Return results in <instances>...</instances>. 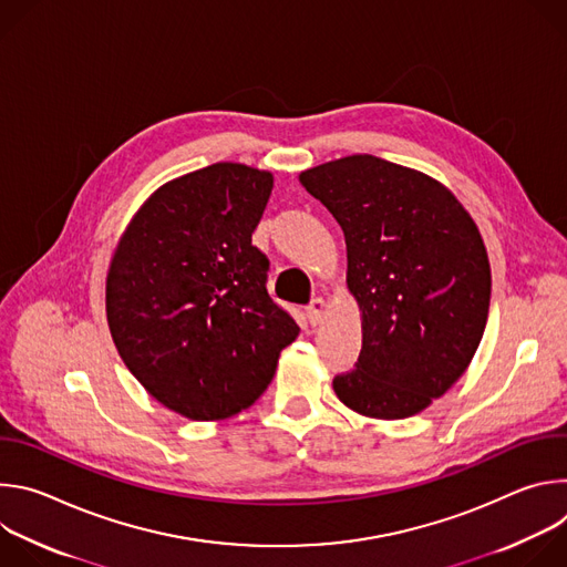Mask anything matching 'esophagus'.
Instances as JSON below:
<instances>
[{
    "mask_svg": "<svg viewBox=\"0 0 567 567\" xmlns=\"http://www.w3.org/2000/svg\"><path fill=\"white\" fill-rule=\"evenodd\" d=\"M305 311H307V320L311 322V326H318V322L322 320V313H326V300L311 298L309 305L305 307Z\"/></svg>",
    "mask_w": 567,
    "mask_h": 567,
    "instance_id": "obj_1",
    "label": "esophagus"
}]
</instances>
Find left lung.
<instances>
[{
  "instance_id": "8db88e82",
  "label": "left lung",
  "mask_w": 567,
  "mask_h": 567,
  "mask_svg": "<svg viewBox=\"0 0 567 567\" xmlns=\"http://www.w3.org/2000/svg\"><path fill=\"white\" fill-rule=\"evenodd\" d=\"M300 184L343 228L363 313L361 354L334 377L337 396L377 420L424 411L464 374L487 326L477 226L442 184L372 154L305 171Z\"/></svg>"
}]
</instances>
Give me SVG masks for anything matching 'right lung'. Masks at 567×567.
<instances>
[{"label": "right lung", "mask_w": 567, "mask_h": 567, "mask_svg": "<svg viewBox=\"0 0 567 567\" xmlns=\"http://www.w3.org/2000/svg\"><path fill=\"white\" fill-rule=\"evenodd\" d=\"M271 173L213 164L161 186L136 213L107 274V322L141 385L171 411L226 420L267 390L293 316L267 291L251 235Z\"/></svg>", "instance_id": "obj_1"}]
</instances>
